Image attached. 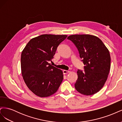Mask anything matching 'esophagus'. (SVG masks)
Instances as JSON below:
<instances>
[{"label":"esophagus","mask_w":122,"mask_h":122,"mask_svg":"<svg viewBox=\"0 0 122 122\" xmlns=\"http://www.w3.org/2000/svg\"><path fill=\"white\" fill-rule=\"evenodd\" d=\"M70 71H67V70H63V73H64V74H68V73H70Z\"/></svg>","instance_id":"obj_1"}]
</instances>
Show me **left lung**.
Listing matches in <instances>:
<instances>
[{"instance_id": "obj_1", "label": "left lung", "mask_w": 122, "mask_h": 122, "mask_svg": "<svg viewBox=\"0 0 122 122\" xmlns=\"http://www.w3.org/2000/svg\"><path fill=\"white\" fill-rule=\"evenodd\" d=\"M68 39L75 44L83 61L84 71H77L76 90L84 95L97 93L104 86L110 68L109 50L97 36L73 35Z\"/></svg>"}]
</instances>
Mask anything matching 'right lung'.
<instances>
[{
    "label": "right lung",
    "mask_w": 122,
    "mask_h": 122,
    "mask_svg": "<svg viewBox=\"0 0 122 122\" xmlns=\"http://www.w3.org/2000/svg\"><path fill=\"white\" fill-rule=\"evenodd\" d=\"M67 35H42L32 38L21 53V73L25 84L33 93L47 97L56 92L63 80L61 70L48 63Z\"/></svg>",
    "instance_id": "obj_1"
}]
</instances>
